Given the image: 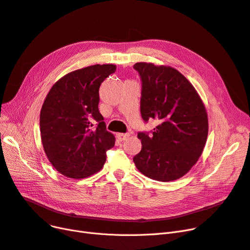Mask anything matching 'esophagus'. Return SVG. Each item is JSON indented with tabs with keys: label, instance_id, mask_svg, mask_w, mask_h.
I'll use <instances>...</instances> for the list:
<instances>
[{
	"label": "esophagus",
	"instance_id": "1",
	"mask_svg": "<svg viewBox=\"0 0 250 250\" xmlns=\"http://www.w3.org/2000/svg\"><path fill=\"white\" fill-rule=\"evenodd\" d=\"M116 136L120 141H125L129 137V134H117Z\"/></svg>",
	"mask_w": 250,
	"mask_h": 250
}]
</instances>
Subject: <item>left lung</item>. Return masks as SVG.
I'll list each match as a JSON object with an SVG mask.
<instances>
[{
  "label": "left lung",
  "instance_id": "8db88e82",
  "mask_svg": "<svg viewBox=\"0 0 250 250\" xmlns=\"http://www.w3.org/2000/svg\"><path fill=\"white\" fill-rule=\"evenodd\" d=\"M142 81L141 114L145 123H159L151 134L138 133L142 149L134 157L139 171L163 182L187 174L205 148L208 114L194 87L177 70L137 62Z\"/></svg>",
  "mask_w": 250,
  "mask_h": 250
}]
</instances>
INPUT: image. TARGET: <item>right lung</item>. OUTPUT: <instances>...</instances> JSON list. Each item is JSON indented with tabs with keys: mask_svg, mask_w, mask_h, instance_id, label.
<instances>
[{
	"mask_svg": "<svg viewBox=\"0 0 250 250\" xmlns=\"http://www.w3.org/2000/svg\"><path fill=\"white\" fill-rule=\"evenodd\" d=\"M115 64H94L76 70L51 87L41 111L42 146L51 165L70 178L98 172L115 138L99 112V87Z\"/></svg>",
	"mask_w": 250,
	"mask_h": 250,
	"instance_id": "right-lung-1",
	"label": "right lung"
}]
</instances>
